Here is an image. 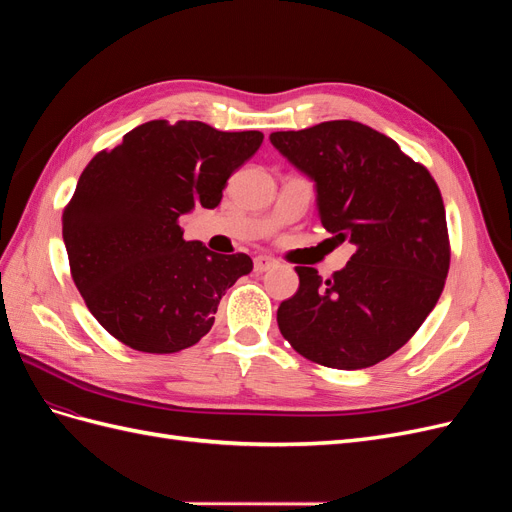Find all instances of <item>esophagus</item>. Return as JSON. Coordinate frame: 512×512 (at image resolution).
I'll return each instance as SVG.
<instances>
[{"instance_id": "esophagus-1", "label": "esophagus", "mask_w": 512, "mask_h": 512, "mask_svg": "<svg viewBox=\"0 0 512 512\" xmlns=\"http://www.w3.org/2000/svg\"><path fill=\"white\" fill-rule=\"evenodd\" d=\"M275 265H277V262L273 258H269V256H256L254 258V271L256 273H265V271L273 269Z\"/></svg>"}]
</instances>
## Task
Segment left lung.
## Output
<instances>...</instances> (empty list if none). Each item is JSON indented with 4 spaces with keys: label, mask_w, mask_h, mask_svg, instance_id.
Segmentation results:
<instances>
[{
    "label": "left lung",
    "mask_w": 512,
    "mask_h": 512,
    "mask_svg": "<svg viewBox=\"0 0 512 512\" xmlns=\"http://www.w3.org/2000/svg\"><path fill=\"white\" fill-rule=\"evenodd\" d=\"M269 138L316 183L322 226L356 247L324 282L297 267L299 290L277 309V327L318 365H376L418 331L444 290L451 243L438 183L393 138L359 121Z\"/></svg>",
    "instance_id": "1"
}]
</instances>
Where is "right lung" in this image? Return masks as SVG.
<instances>
[{
    "label": "right lung",
    "mask_w": 512,
    "mask_h": 512,
    "mask_svg": "<svg viewBox=\"0 0 512 512\" xmlns=\"http://www.w3.org/2000/svg\"><path fill=\"white\" fill-rule=\"evenodd\" d=\"M262 132L203 121H147L100 151L64 209L72 280L121 344L173 354L205 337L220 299L252 271L247 254L185 241L179 218L220 205L228 177L258 151Z\"/></svg>",
    "instance_id": "1"
}]
</instances>
